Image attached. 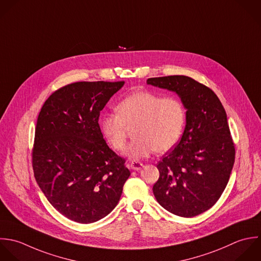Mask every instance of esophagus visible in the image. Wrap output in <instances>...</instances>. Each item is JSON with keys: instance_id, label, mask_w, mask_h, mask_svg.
<instances>
[{"instance_id": "34e87169", "label": "esophagus", "mask_w": 261, "mask_h": 261, "mask_svg": "<svg viewBox=\"0 0 261 261\" xmlns=\"http://www.w3.org/2000/svg\"><path fill=\"white\" fill-rule=\"evenodd\" d=\"M142 167H143V164H142V163H140V162L132 161V162L130 163V168H131L132 170L139 171V170H141V168H142Z\"/></svg>"}]
</instances>
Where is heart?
I'll use <instances>...</instances> for the list:
<instances>
[{
	"label": "heart",
	"mask_w": 261,
	"mask_h": 261,
	"mask_svg": "<svg viewBox=\"0 0 261 261\" xmlns=\"http://www.w3.org/2000/svg\"><path fill=\"white\" fill-rule=\"evenodd\" d=\"M116 112L99 119L101 133L115 150L122 151L128 128L136 125V138L126 150L132 160L173 148L182 136L186 120V110L181 99L164 97L151 91H136L127 95L116 106Z\"/></svg>",
	"instance_id": "1"
}]
</instances>
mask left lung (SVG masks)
I'll return each instance as SVG.
<instances>
[{
  "label": "left lung",
  "instance_id": "8db88e82",
  "mask_svg": "<svg viewBox=\"0 0 261 261\" xmlns=\"http://www.w3.org/2000/svg\"><path fill=\"white\" fill-rule=\"evenodd\" d=\"M146 82L176 92L187 110L181 140L156 166L160 178L152 188L154 197L176 216H198L219 200L235 163L226 111L210 87L191 77L173 75Z\"/></svg>",
  "mask_w": 261,
  "mask_h": 261
}]
</instances>
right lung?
I'll return each mask as SVG.
<instances>
[{"label": "right lung", "instance_id": "right-lung-1", "mask_svg": "<svg viewBox=\"0 0 261 261\" xmlns=\"http://www.w3.org/2000/svg\"><path fill=\"white\" fill-rule=\"evenodd\" d=\"M124 81L74 82L44 101L32 148L35 180L64 217L91 224L118 204L130 176L125 159L103 139L98 119Z\"/></svg>", "mask_w": 261, "mask_h": 261}]
</instances>
